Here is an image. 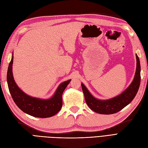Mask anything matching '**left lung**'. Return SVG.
Returning <instances> with one entry per match:
<instances>
[{"label": "left lung", "instance_id": "1", "mask_svg": "<svg viewBox=\"0 0 148 148\" xmlns=\"http://www.w3.org/2000/svg\"><path fill=\"white\" fill-rule=\"evenodd\" d=\"M136 69L133 81L130 86L119 96L108 100H99L94 97L84 85L82 83V90L87 105L92 110L101 114H112L123 109L130 103L136 95L141 81L140 59L136 54Z\"/></svg>", "mask_w": 148, "mask_h": 148}]
</instances>
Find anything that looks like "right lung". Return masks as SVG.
Listing matches in <instances>:
<instances>
[{
  "instance_id": "1",
  "label": "right lung",
  "mask_w": 148,
  "mask_h": 148,
  "mask_svg": "<svg viewBox=\"0 0 148 148\" xmlns=\"http://www.w3.org/2000/svg\"><path fill=\"white\" fill-rule=\"evenodd\" d=\"M13 56L8 65L7 71V83L13 101L25 113L39 118H47L57 114L62 107V93L71 79L60 84L54 95L51 99L44 100L31 97L18 87L13 79L12 64Z\"/></svg>"
}]
</instances>
